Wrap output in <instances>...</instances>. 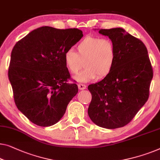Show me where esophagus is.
Listing matches in <instances>:
<instances>
[{
    "label": "esophagus",
    "instance_id": "esophagus-1",
    "mask_svg": "<svg viewBox=\"0 0 160 160\" xmlns=\"http://www.w3.org/2000/svg\"><path fill=\"white\" fill-rule=\"evenodd\" d=\"M78 89L83 90V89H85L86 88H87V86H86L85 84H78Z\"/></svg>",
    "mask_w": 160,
    "mask_h": 160
}]
</instances>
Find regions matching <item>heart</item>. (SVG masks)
Segmentation results:
<instances>
[{
  "instance_id": "heart-1",
  "label": "heart",
  "mask_w": 160,
  "mask_h": 160,
  "mask_svg": "<svg viewBox=\"0 0 160 160\" xmlns=\"http://www.w3.org/2000/svg\"><path fill=\"white\" fill-rule=\"evenodd\" d=\"M64 62L69 72L77 73L84 63L85 69L76 76L78 82L105 77L115 65L116 52L114 44L107 38L87 37L77 45V52L72 48L64 53Z\"/></svg>"
}]
</instances>
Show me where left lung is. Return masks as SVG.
Here are the masks:
<instances>
[{"label":"left lung","mask_w":160,"mask_h":160,"mask_svg":"<svg viewBox=\"0 0 160 160\" xmlns=\"http://www.w3.org/2000/svg\"><path fill=\"white\" fill-rule=\"evenodd\" d=\"M99 33L112 42L116 58L111 72L88 87L92 97L88 115L97 126L114 129L128 124L147 102L153 71L140 40L120 27Z\"/></svg>","instance_id":"left-lung-1"}]
</instances>
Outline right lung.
Masks as SVG:
<instances>
[{
	"label": "right lung",
	"mask_w": 160,
	"mask_h": 160,
	"mask_svg": "<svg viewBox=\"0 0 160 160\" xmlns=\"http://www.w3.org/2000/svg\"><path fill=\"white\" fill-rule=\"evenodd\" d=\"M83 37L78 29L42 27L17 42L11 55L8 78L17 108L39 126H52L62 118L78 93L68 84L70 73L64 53Z\"/></svg>",
	"instance_id": "1"
}]
</instances>
